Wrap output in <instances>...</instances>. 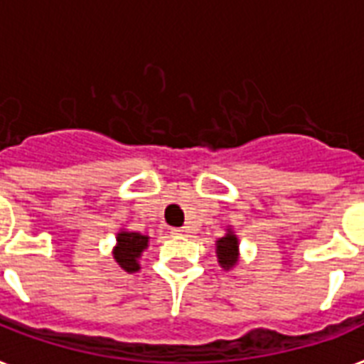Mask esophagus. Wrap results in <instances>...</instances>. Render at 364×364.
Listing matches in <instances>:
<instances>
[{
  "label": "esophagus",
  "instance_id": "obj_1",
  "mask_svg": "<svg viewBox=\"0 0 364 364\" xmlns=\"http://www.w3.org/2000/svg\"><path fill=\"white\" fill-rule=\"evenodd\" d=\"M188 232V228L187 227H183V228H173V230H171V234H173V236H185V234Z\"/></svg>",
  "mask_w": 364,
  "mask_h": 364
}]
</instances>
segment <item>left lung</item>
Masks as SVG:
<instances>
[{"label":"left lung","instance_id":"left-lung-1","mask_svg":"<svg viewBox=\"0 0 364 364\" xmlns=\"http://www.w3.org/2000/svg\"><path fill=\"white\" fill-rule=\"evenodd\" d=\"M217 259L225 270H230L232 266L238 264V236L228 228L227 236L217 240Z\"/></svg>","mask_w":364,"mask_h":364}]
</instances>
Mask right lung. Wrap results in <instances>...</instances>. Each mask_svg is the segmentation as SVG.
<instances>
[{"instance_id":"obj_1","label":"right lung","mask_w":364,"mask_h":364,"mask_svg":"<svg viewBox=\"0 0 364 364\" xmlns=\"http://www.w3.org/2000/svg\"><path fill=\"white\" fill-rule=\"evenodd\" d=\"M149 236H143L139 232H128L121 230L117 234V245L113 249V257L119 262L122 270L126 272H137L139 270V262L137 259L141 257L143 249H147Z\"/></svg>"}]
</instances>
